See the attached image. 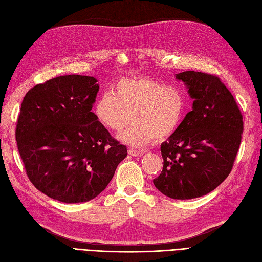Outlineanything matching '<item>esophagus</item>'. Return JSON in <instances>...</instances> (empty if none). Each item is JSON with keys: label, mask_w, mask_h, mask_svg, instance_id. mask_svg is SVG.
I'll use <instances>...</instances> for the list:
<instances>
[{"label": "esophagus", "mask_w": 262, "mask_h": 262, "mask_svg": "<svg viewBox=\"0 0 262 262\" xmlns=\"http://www.w3.org/2000/svg\"><path fill=\"white\" fill-rule=\"evenodd\" d=\"M128 153L130 155H133V156H142L144 154V150H141V149H134V148H129Z\"/></svg>", "instance_id": "obj_1"}]
</instances>
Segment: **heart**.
Listing matches in <instances>:
<instances>
[{
    "instance_id": "obj_1",
    "label": "heart",
    "mask_w": 262,
    "mask_h": 262,
    "mask_svg": "<svg viewBox=\"0 0 262 262\" xmlns=\"http://www.w3.org/2000/svg\"><path fill=\"white\" fill-rule=\"evenodd\" d=\"M112 93L98 96L94 105L97 120L115 133L133 125L121 139L129 144L146 145L175 132L186 116L188 96L178 85H165L149 77L124 78Z\"/></svg>"
}]
</instances>
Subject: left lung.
I'll list each match as a JSON object with an SVG mask.
<instances>
[{"mask_svg":"<svg viewBox=\"0 0 262 262\" xmlns=\"http://www.w3.org/2000/svg\"><path fill=\"white\" fill-rule=\"evenodd\" d=\"M193 99L179 128L161 145L163 170L154 186L171 199L207 194L232 171L244 130L232 93L216 75L186 71L176 75Z\"/></svg>","mask_w":262,"mask_h":262,"instance_id":"1","label":"left lung"}]
</instances>
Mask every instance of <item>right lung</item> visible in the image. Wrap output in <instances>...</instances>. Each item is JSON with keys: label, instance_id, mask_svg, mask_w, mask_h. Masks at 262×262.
<instances>
[{"label": "right lung", "instance_id": "1", "mask_svg": "<svg viewBox=\"0 0 262 262\" xmlns=\"http://www.w3.org/2000/svg\"><path fill=\"white\" fill-rule=\"evenodd\" d=\"M96 82L58 76L30 89L21 102L15 137L24 167L31 184L54 200L96 198L128 154L92 113Z\"/></svg>", "mask_w": 262, "mask_h": 262}]
</instances>
